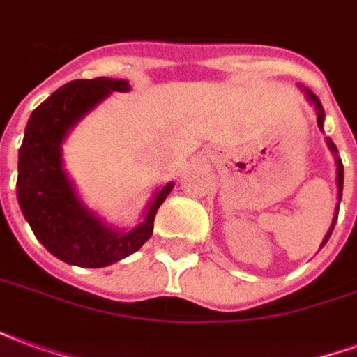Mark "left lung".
<instances>
[{"mask_svg":"<svg viewBox=\"0 0 357 357\" xmlns=\"http://www.w3.org/2000/svg\"><path fill=\"white\" fill-rule=\"evenodd\" d=\"M300 89L304 91V97H306L307 101H310V105H314L315 109V114H317V126H319V130L323 132V122H325V110H323V105L321 101L315 97V93H312L310 89L304 88V86H300ZM327 147H329V151L333 153V156H335V164H337V189H338V195H337V208H335V218H333V222H331V227L329 231H327V235L323 237L321 241V247L323 248L325 245H327V241H329L331 233H333V229H335V224H337V218H338V206H340V199H342V183H344V168H342V160H340V156H338V151H337V145L333 143V141L327 137Z\"/></svg>","mask_w":357,"mask_h":357,"instance_id":"left-lung-1","label":"left lung"}]
</instances>
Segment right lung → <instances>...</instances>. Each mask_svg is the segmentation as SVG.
I'll use <instances>...</instances> for the list:
<instances>
[{
    "label": "right lung",
    "mask_w": 357,
    "mask_h": 357,
    "mask_svg": "<svg viewBox=\"0 0 357 357\" xmlns=\"http://www.w3.org/2000/svg\"><path fill=\"white\" fill-rule=\"evenodd\" d=\"M128 80H74L36 107L19 149L17 201L32 231L59 260L80 268H105L137 252L153 235L156 210L174 181L155 189L132 229L107 224L82 201L63 162V143L89 112L114 91H130Z\"/></svg>",
    "instance_id": "1"
}]
</instances>
